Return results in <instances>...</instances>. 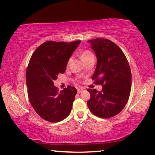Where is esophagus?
<instances>
[{"instance_id": "obj_1", "label": "esophagus", "mask_w": 155, "mask_h": 155, "mask_svg": "<svg viewBox=\"0 0 155 155\" xmlns=\"http://www.w3.org/2000/svg\"><path fill=\"white\" fill-rule=\"evenodd\" d=\"M77 90H78V93H80V92H81L84 90V89L83 88H81V87H78V88H77Z\"/></svg>"}]
</instances>
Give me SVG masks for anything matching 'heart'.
I'll list each match as a JSON object with an SVG mask.
<instances>
[{"label": "heart", "instance_id": "obj_1", "mask_svg": "<svg viewBox=\"0 0 155 155\" xmlns=\"http://www.w3.org/2000/svg\"><path fill=\"white\" fill-rule=\"evenodd\" d=\"M92 57H94V54L92 53L91 51H90L89 50H84V51H82L81 54V59L83 60V61H85L87 59H89L90 58H92ZM70 61H71V59H69L68 62V65H69V63Z\"/></svg>", "mask_w": 155, "mask_h": 155}]
</instances>
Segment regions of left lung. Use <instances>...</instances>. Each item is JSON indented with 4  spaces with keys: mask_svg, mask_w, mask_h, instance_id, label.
<instances>
[{
    "mask_svg": "<svg viewBox=\"0 0 155 155\" xmlns=\"http://www.w3.org/2000/svg\"><path fill=\"white\" fill-rule=\"evenodd\" d=\"M87 42L97 58L92 79L103 86L101 92L87 89L90 94L87 107L99 117H112L124 109L129 98L132 86L129 63L121 48L110 40L96 38Z\"/></svg>",
    "mask_w": 155,
    "mask_h": 155,
    "instance_id": "left-lung-1",
    "label": "left lung"
}]
</instances>
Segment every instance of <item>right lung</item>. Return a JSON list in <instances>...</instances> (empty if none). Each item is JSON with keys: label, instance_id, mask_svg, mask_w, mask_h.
I'll return each instance as SVG.
<instances>
[{"label": "right lung", "instance_id": "right-lung-1", "mask_svg": "<svg viewBox=\"0 0 155 155\" xmlns=\"http://www.w3.org/2000/svg\"><path fill=\"white\" fill-rule=\"evenodd\" d=\"M80 42H45L30 60L26 70L28 98L35 111L46 121H61L71 112L77 90L68 86L59 92L54 81L65 71L70 57Z\"/></svg>", "mask_w": 155, "mask_h": 155}]
</instances>
